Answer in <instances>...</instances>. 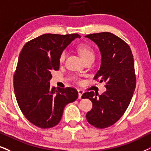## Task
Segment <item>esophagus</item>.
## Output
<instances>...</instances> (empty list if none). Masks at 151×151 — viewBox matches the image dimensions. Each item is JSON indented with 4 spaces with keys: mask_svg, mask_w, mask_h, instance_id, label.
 Wrapping results in <instances>:
<instances>
[{
    "mask_svg": "<svg viewBox=\"0 0 151 151\" xmlns=\"http://www.w3.org/2000/svg\"><path fill=\"white\" fill-rule=\"evenodd\" d=\"M78 99H81L82 95H83V93H84V91L81 90V89H79V90H78Z\"/></svg>",
    "mask_w": 151,
    "mask_h": 151,
    "instance_id": "34e87169",
    "label": "esophagus"
}]
</instances>
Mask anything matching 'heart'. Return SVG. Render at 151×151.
<instances>
[{
  "label": "heart",
  "mask_w": 151,
  "mask_h": 151,
  "mask_svg": "<svg viewBox=\"0 0 151 151\" xmlns=\"http://www.w3.org/2000/svg\"><path fill=\"white\" fill-rule=\"evenodd\" d=\"M78 51L81 57L83 59V60L85 61L89 58H94V50L90 46H89L87 44H81L78 47ZM65 57H66V52L62 51L59 55V62L62 63L64 62ZM78 81V79L76 78Z\"/></svg>",
  "instance_id": "heart-1"
}]
</instances>
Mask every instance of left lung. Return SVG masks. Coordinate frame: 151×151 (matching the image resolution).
<instances>
[{
	"label": "left lung",
	"mask_w": 151,
	"mask_h": 151,
	"mask_svg": "<svg viewBox=\"0 0 151 151\" xmlns=\"http://www.w3.org/2000/svg\"><path fill=\"white\" fill-rule=\"evenodd\" d=\"M97 45L101 54L100 69L95 81L105 82L106 91L98 96L93 91L85 92L82 98L90 99L92 109L87 113V120L96 128L113 125L129 106L136 87L133 55L127 42L109 32L85 36Z\"/></svg>",
	"instance_id": "obj_1"
}]
</instances>
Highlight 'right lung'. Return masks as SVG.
<instances>
[{"instance_id": "1", "label": "right lung", "mask_w": 151, "mask_h": 151, "mask_svg": "<svg viewBox=\"0 0 151 151\" xmlns=\"http://www.w3.org/2000/svg\"><path fill=\"white\" fill-rule=\"evenodd\" d=\"M78 33H46L24 45L14 74V90L20 110L29 122L47 129L60 122L64 107L78 97L73 87L52 88L51 73L59 69V55Z\"/></svg>"}]
</instances>
